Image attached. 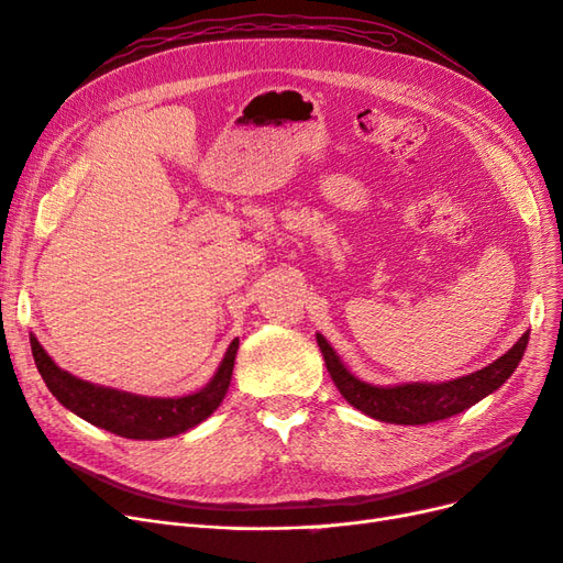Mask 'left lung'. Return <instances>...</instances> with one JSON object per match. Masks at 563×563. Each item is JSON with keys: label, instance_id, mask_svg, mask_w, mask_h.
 Wrapping results in <instances>:
<instances>
[{"label": "left lung", "instance_id": "8db88e82", "mask_svg": "<svg viewBox=\"0 0 563 563\" xmlns=\"http://www.w3.org/2000/svg\"><path fill=\"white\" fill-rule=\"evenodd\" d=\"M317 343L323 362L331 373L340 395L368 418L395 424H428L463 413L465 408L493 395L519 366L528 345V331L509 347L500 360L474 371L470 376L449 383H401V385H371L340 362L329 340L317 333Z\"/></svg>", "mask_w": 563, "mask_h": 563}]
</instances>
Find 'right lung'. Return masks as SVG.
Segmentation results:
<instances>
[{
  "mask_svg": "<svg viewBox=\"0 0 563 563\" xmlns=\"http://www.w3.org/2000/svg\"><path fill=\"white\" fill-rule=\"evenodd\" d=\"M30 345L40 376L44 378L51 395H54L67 411H73L81 420H87L96 424V428L108 430L117 437L155 441L197 428L199 422L207 420L216 408L223 404L232 380L240 338H234L230 343L223 362H220V366L213 373V378L201 389L185 397H141L114 387L93 385L63 371L54 360H51L46 350L40 345V340L32 333Z\"/></svg>",
  "mask_w": 563,
  "mask_h": 563,
  "instance_id": "add662e5",
  "label": "right lung"
}]
</instances>
